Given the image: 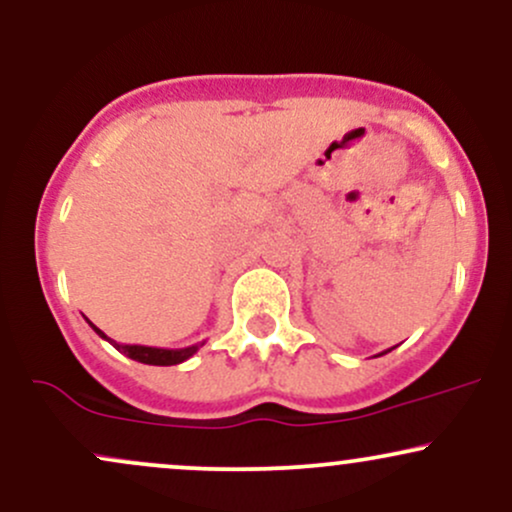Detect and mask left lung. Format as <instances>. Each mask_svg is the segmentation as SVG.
Returning a JSON list of instances; mask_svg holds the SVG:
<instances>
[{
  "label": "left lung",
  "instance_id": "left-lung-1",
  "mask_svg": "<svg viewBox=\"0 0 512 512\" xmlns=\"http://www.w3.org/2000/svg\"><path fill=\"white\" fill-rule=\"evenodd\" d=\"M380 356H383V354H380Z\"/></svg>",
  "mask_w": 512,
  "mask_h": 512
}]
</instances>
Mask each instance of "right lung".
<instances>
[{
    "instance_id": "1",
    "label": "right lung",
    "mask_w": 512,
    "mask_h": 512,
    "mask_svg": "<svg viewBox=\"0 0 512 512\" xmlns=\"http://www.w3.org/2000/svg\"><path fill=\"white\" fill-rule=\"evenodd\" d=\"M88 325L96 330L98 337L108 339V342L113 344L117 351H122V354L132 358V361L146 363V366H178V363L187 361L190 356H195L199 351V346H204V342H199V344L185 346V349H158V346H142V344H117L110 337H105V332L98 330L93 322H88Z\"/></svg>"
}]
</instances>
